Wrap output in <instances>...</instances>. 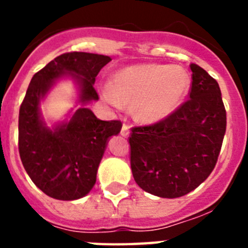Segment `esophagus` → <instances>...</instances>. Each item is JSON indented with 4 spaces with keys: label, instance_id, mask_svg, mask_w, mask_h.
Instances as JSON below:
<instances>
[{
    "label": "esophagus",
    "instance_id": "34e87169",
    "mask_svg": "<svg viewBox=\"0 0 248 248\" xmlns=\"http://www.w3.org/2000/svg\"><path fill=\"white\" fill-rule=\"evenodd\" d=\"M120 135L122 137H128L129 135V126L126 124H123L122 130H120Z\"/></svg>",
    "mask_w": 248,
    "mask_h": 248
}]
</instances>
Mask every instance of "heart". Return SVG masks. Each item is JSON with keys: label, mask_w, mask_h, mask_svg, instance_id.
Listing matches in <instances>:
<instances>
[{"label": "heart", "mask_w": 248, "mask_h": 248, "mask_svg": "<svg viewBox=\"0 0 248 248\" xmlns=\"http://www.w3.org/2000/svg\"><path fill=\"white\" fill-rule=\"evenodd\" d=\"M189 74L179 65L137 64L114 74L103 97L109 104H134V117L156 123L174 113L189 89Z\"/></svg>", "instance_id": "heart-1"}]
</instances>
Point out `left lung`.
Here are the masks:
<instances>
[{
    "mask_svg": "<svg viewBox=\"0 0 248 248\" xmlns=\"http://www.w3.org/2000/svg\"><path fill=\"white\" fill-rule=\"evenodd\" d=\"M189 99L165 119L131 128L130 166L144 191L175 199L209 177L217 163L226 131V110L218 83L190 64Z\"/></svg>",
    "mask_w": 248,
    "mask_h": 248,
    "instance_id": "obj_1",
    "label": "left lung"
}]
</instances>
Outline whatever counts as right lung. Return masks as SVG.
I'll return each instance as SVG.
<instances>
[{"label":"right lung","instance_id":"1","mask_svg":"<svg viewBox=\"0 0 248 248\" xmlns=\"http://www.w3.org/2000/svg\"><path fill=\"white\" fill-rule=\"evenodd\" d=\"M110 61L102 54L63 53L37 72L28 85L19 108V156L31 180L50 198L77 200L93 189L107 141L119 134L123 124L100 120L91 109L79 108L69 122L49 129L41 118L39 100L64 76L79 84L80 103L98 100L95 77Z\"/></svg>","mask_w":248,"mask_h":248}]
</instances>
